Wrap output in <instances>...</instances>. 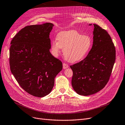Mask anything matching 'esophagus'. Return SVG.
Instances as JSON below:
<instances>
[{
    "mask_svg": "<svg viewBox=\"0 0 125 125\" xmlns=\"http://www.w3.org/2000/svg\"><path fill=\"white\" fill-rule=\"evenodd\" d=\"M68 67H69V66H68V64L65 63H63V69H66L68 68Z\"/></svg>",
    "mask_w": 125,
    "mask_h": 125,
    "instance_id": "34e87169",
    "label": "esophagus"
}]
</instances>
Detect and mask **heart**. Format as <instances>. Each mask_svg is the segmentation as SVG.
Listing matches in <instances>:
<instances>
[{"label":"heart","instance_id":"heart-1","mask_svg":"<svg viewBox=\"0 0 125 125\" xmlns=\"http://www.w3.org/2000/svg\"><path fill=\"white\" fill-rule=\"evenodd\" d=\"M57 41L51 43V53L57 57L63 49V54L67 61L70 62H76L85 57L92 46L91 37L82 35L75 30L62 31L57 35Z\"/></svg>","mask_w":125,"mask_h":125}]
</instances>
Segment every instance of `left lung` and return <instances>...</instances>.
I'll return each mask as SVG.
<instances>
[{
	"instance_id": "obj_1",
	"label": "left lung",
	"mask_w": 125,
	"mask_h": 125,
	"mask_svg": "<svg viewBox=\"0 0 125 125\" xmlns=\"http://www.w3.org/2000/svg\"><path fill=\"white\" fill-rule=\"evenodd\" d=\"M93 25L91 50L83 61L70 66L72 87L78 94L83 96L96 93L104 87L115 61V48L110 35L98 25Z\"/></svg>"
}]
</instances>
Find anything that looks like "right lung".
<instances>
[{
	"label": "right lung",
	"instance_id": "1",
	"mask_svg": "<svg viewBox=\"0 0 125 125\" xmlns=\"http://www.w3.org/2000/svg\"><path fill=\"white\" fill-rule=\"evenodd\" d=\"M53 26L47 22L25 27L11 42V71L24 91L38 97L51 92L54 79L62 69V62L50 52Z\"/></svg>",
	"mask_w": 125,
	"mask_h": 125
}]
</instances>
